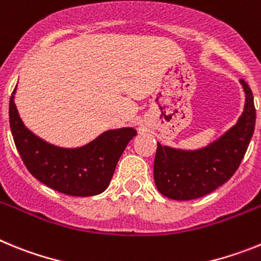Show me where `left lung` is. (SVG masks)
Returning <instances> with one entry per match:
<instances>
[{
  "mask_svg": "<svg viewBox=\"0 0 261 261\" xmlns=\"http://www.w3.org/2000/svg\"><path fill=\"white\" fill-rule=\"evenodd\" d=\"M246 94L243 114L234 126L208 146L181 150L156 145L154 181L163 196L193 200L213 192L238 170L255 129L256 110L247 82L239 81Z\"/></svg>",
  "mask_w": 261,
  "mask_h": 261,
  "instance_id": "obj_1",
  "label": "left lung"
}]
</instances>
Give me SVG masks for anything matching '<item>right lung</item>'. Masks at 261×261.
<instances>
[{
  "mask_svg": "<svg viewBox=\"0 0 261 261\" xmlns=\"http://www.w3.org/2000/svg\"><path fill=\"white\" fill-rule=\"evenodd\" d=\"M9 103L10 129L17 150L32 176L57 192L87 197L106 191L120 156L137 135L135 128L106 130L85 146L68 149L50 145L27 129L14 103Z\"/></svg>",
  "mask_w": 261,
  "mask_h": 261,
  "instance_id": "add662e5",
  "label": "right lung"
}]
</instances>
